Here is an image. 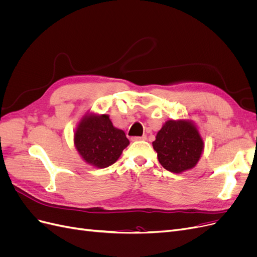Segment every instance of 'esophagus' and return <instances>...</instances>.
<instances>
[{"instance_id":"1","label":"esophagus","mask_w":257,"mask_h":257,"mask_svg":"<svg viewBox=\"0 0 257 257\" xmlns=\"http://www.w3.org/2000/svg\"><path fill=\"white\" fill-rule=\"evenodd\" d=\"M146 139H147V136L144 135L142 137H133V138H132V141L137 142V141H146Z\"/></svg>"}]
</instances>
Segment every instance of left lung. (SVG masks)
Wrapping results in <instances>:
<instances>
[{
    "instance_id": "8db88e82",
    "label": "left lung",
    "mask_w": 257,
    "mask_h": 257,
    "mask_svg": "<svg viewBox=\"0 0 257 257\" xmlns=\"http://www.w3.org/2000/svg\"><path fill=\"white\" fill-rule=\"evenodd\" d=\"M153 149L161 165L180 174L196 166L204 151V141L190 120H168L158 132Z\"/></svg>"
}]
</instances>
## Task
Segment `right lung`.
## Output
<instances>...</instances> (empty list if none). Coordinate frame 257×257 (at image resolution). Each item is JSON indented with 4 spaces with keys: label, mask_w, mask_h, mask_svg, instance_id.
<instances>
[{
    "label": "right lung",
    "mask_w": 257,
    "mask_h": 257,
    "mask_svg": "<svg viewBox=\"0 0 257 257\" xmlns=\"http://www.w3.org/2000/svg\"><path fill=\"white\" fill-rule=\"evenodd\" d=\"M74 144L82 160L96 168H106L120 158L130 141L113 126L108 114L87 113L77 125Z\"/></svg>",
    "instance_id": "right-lung-1"
}]
</instances>
